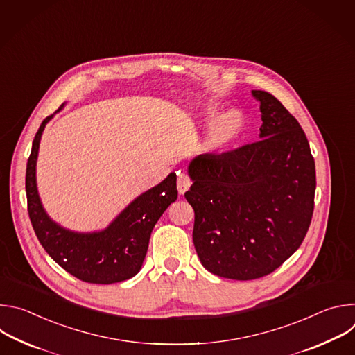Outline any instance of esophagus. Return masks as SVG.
Listing matches in <instances>:
<instances>
[{
	"label": "esophagus",
	"mask_w": 355,
	"mask_h": 355,
	"mask_svg": "<svg viewBox=\"0 0 355 355\" xmlns=\"http://www.w3.org/2000/svg\"><path fill=\"white\" fill-rule=\"evenodd\" d=\"M191 187V181L188 178V175L185 173H180L178 171V177H177V188H178V193L184 195Z\"/></svg>",
	"instance_id": "34e87169"
}]
</instances>
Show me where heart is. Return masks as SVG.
Listing matches in <instances>:
<instances>
[{
  "label": "heart",
  "mask_w": 355,
  "mask_h": 355,
  "mask_svg": "<svg viewBox=\"0 0 355 355\" xmlns=\"http://www.w3.org/2000/svg\"><path fill=\"white\" fill-rule=\"evenodd\" d=\"M220 110L218 107H209L208 114L209 115H218ZM241 130V119L237 115V112L230 111L225 116L219 118L214 122L211 126L207 139L204 141V147L208 151H219L225 147H227L240 133Z\"/></svg>",
  "instance_id": "heart-1"
}]
</instances>
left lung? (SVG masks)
I'll return each mask as SVG.
<instances>
[{"label":"left lung","instance_id":"obj_1","mask_svg":"<svg viewBox=\"0 0 355 355\" xmlns=\"http://www.w3.org/2000/svg\"><path fill=\"white\" fill-rule=\"evenodd\" d=\"M251 95L260 103V140L192 159L185 192L200 264L237 281L271 274L299 248L316 189L315 160L297 121L270 92Z\"/></svg>","mask_w":355,"mask_h":355}]
</instances>
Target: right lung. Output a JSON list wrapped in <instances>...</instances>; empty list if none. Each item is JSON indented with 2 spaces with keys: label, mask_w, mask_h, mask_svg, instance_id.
<instances>
[{
  "label": "right lung",
  "mask_w": 355,
  "mask_h": 355,
  "mask_svg": "<svg viewBox=\"0 0 355 355\" xmlns=\"http://www.w3.org/2000/svg\"><path fill=\"white\" fill-rule=\"evenodd\" d=\"M53 116L42 122L26 164L25 188L33 230L47 254L76 278L105 285L126 281L140 271L151 230L178 196L177 175L170 173L160 184L140 193L103 230L76 232L63 227L44 211L36 184L42 133Z\"/></svg>",
  "instance_id": "obj_1"
}]
</instances>
